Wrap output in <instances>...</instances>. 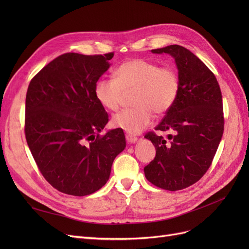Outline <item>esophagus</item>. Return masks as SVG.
<instances>
[{"label": "esophagus", "instance_id": "obj_1", "mask_svg": "<svg viewBox=\"0 0 249 249\" xmlns=\"http://www.w3.org/2000/svg\"><path fill=\"white\" fill-rule=\"evenodd\" d=\"M125 139H126V141L129 142V143H135V142L137 141V137L134 136V135H132V134H126L125 135Z\"/></svg>", "mask_w": 249, "mask_h": 249}]
</instances>
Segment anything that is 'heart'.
I'll use <instances>...</instances> for the list:
<instances>
[{
  "mask_svg": "<svg viewBox=\"0 0 249 249\" xmlns=\"http://www.w3.org/2000/svg\"><path fill=\"white\" fill-rule=\"evenodd\" d=\"M132 94L130 109L112 118L114 126L137 134L150 124L154 112L164 114L176 104L179 93L178 72L169 66H161L145 59L126 60L113 72V79H101L94 86V95L101 106L117 111L124 94Z\"/></svg>",
  "mask_w": 249,
  "mask_h": 249,
  "instance_id": "b5f03b06",
  "label": "heart"
}]
</instances>
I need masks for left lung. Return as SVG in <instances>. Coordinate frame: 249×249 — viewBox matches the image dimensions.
<instances>
[{
    "mask_svg": "<svg viewBox=\"0 0 249 249\" xmlns=\"http://www.w3.org/2000/svg\"><path fill=\"white\" fill-rule=\"evenodd\" d=\"M152 52L175 58L179 93L155 127L171 132L167 139L155 132L145 134L156 147V157L144 167V175L161 189L182 190L203 177L217 152L224 129L221 90L215 74L186 48L172 44Z\"/></svg>",
    "mask_w": 249,
    "mask_h": 249,
    "instance_id": "1",
    "label": "left lung"
}]
</instances>
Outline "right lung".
<instances>
[{
	"label": "right lung",
	"instance_id": "add662e5",
	"mask_svg": "<svg viewBox=\"0 0 249 249\" xmlns=\"http://www.w3.org/2000/svg\"><path fill=\"white\" fill-rule=\"evenodd\" d=\"M114 53H65L36 73L26 95L25 135L37 167L58 191L85 196L109 179L125 147L122 129L99 134L109 116L94 86Z\"/></svg>",
	"mask_w": 249,
	"mask_h": 249
}]
</instances>
